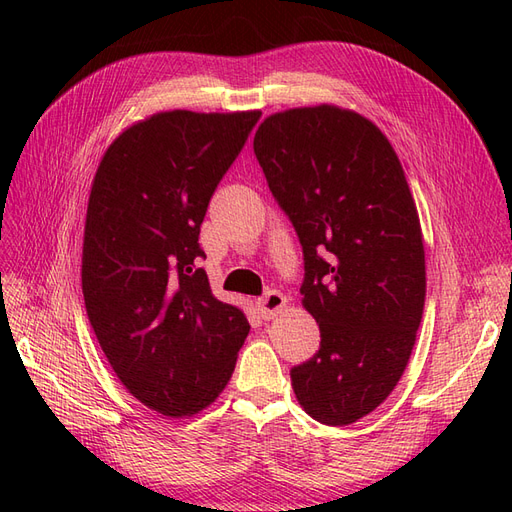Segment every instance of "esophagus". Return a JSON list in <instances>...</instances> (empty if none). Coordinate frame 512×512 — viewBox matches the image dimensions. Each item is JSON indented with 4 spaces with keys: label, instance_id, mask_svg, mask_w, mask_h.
I'll return each mask as SVG.
<instances>
[{
    "label": "esophagus",
    "instance_id": "esophagus-1",
    "mask_svg": "<svg viewBox=\"0 0 512 512\" xmlns=\"http://www.w3.org/2000/svg\"><path fill=\"white\" fill-rule=\"evenodd\" d=\"M256 307H258V314L265 318V320H271V318H275L277 314L282 312V309L286 307V297L282 292H277V290H269L265 297H260L258 301H256Z\"/></svg>",
    "mask_w": 512,
    "mask_h": 512
}]
</instances>
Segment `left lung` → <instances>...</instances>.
<instances>
[{
  "label": "left lung",
  "instance_id": "1",
  "mask_svg": "<svg viewBox=\"0 0 512 512\" xmlns=\"http://www.w3.org/2000/svg\"><path fill=\"white\" fill-rule=\"evenodd\" d=\"M256 160L303 247L320 348L292 367L303 410L350 425L391 395L425 305L423 232L404 168L374 123L320 104L260 123Z\"/></svg>",
  "mask_w": 512,
  "mask_h": 512
}]
</instances>
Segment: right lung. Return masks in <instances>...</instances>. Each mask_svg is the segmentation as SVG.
Instances as JSON below:
<instances>
[{"label":"right lung","instance_id":"add662e5","mask_svg":"<svg viewBox=\"0 0 512 512\" xmlns=\"http://www.w3.org/2000/svg\"><path fill=\"white\" fill-rule=\"evenodd\" d=\"M258 119L158 113L115 138L91 183L81 271L91 329L123 386L164 416L215 401L250 333L196 258L209 200Z\"/></svg>","mask_w":512,"mask_h":512}]
</instances>
